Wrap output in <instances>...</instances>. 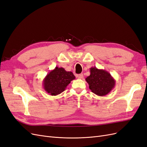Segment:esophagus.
<instances>
[{"instance_id":"34e87169","label":"esophagus","mask_w":147,"mask_h":147,"mask_svg":"<svg viewBox=\"0 0 147 147\" xmlns=\"http://www.w3.org/2000/svg\"><path fill=\"white\" fill-rule=\"evenodd\" d=\"M77 77L79 78V79H83V74H80L77 75Z\"/></svg>"}]
</instances>
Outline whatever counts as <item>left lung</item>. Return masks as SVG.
<instances>
[{"label":"left lung","mask_w":147,"mask_h":147,"mask_svg":"<svg viewBox=\"0 0 147 147\" xmlns=\"http://www.w3.org/2000/svg\"><path fill=\"white\" fill-rule=\"evenodd\" d=\"M90 73L86 81L90 90L95 94L105 96L114 88L115 80L108 71L94 67L90 68Z\"/></svg>","instance_id":"obj_1"}]
</instances>
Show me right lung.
I'll return each mask as SVG.
<instances>
[{
	"label": "right lung",
	"mask_w": 147,
	"mask_h": 147,
	"mask_svg": "<svg viewBox=\"0 0 147 147\" xmlns=\"http://www.w3.org/2000/svg\"><path fill=\"white\" fill-rule=\"evenodd\" d=\"M75 79L72 72H67L63 67H56L43 80V88L51 95H57L65 89L71 81Z\"/></svg>",
	"instance_id": "obj_1"
}]
</instances>
